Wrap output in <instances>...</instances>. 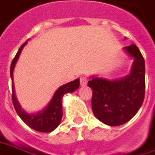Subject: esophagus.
I'll list each match as a JSON object with an SVG mask.
<instances>
[{
  "mask_svg": "<svg viewBox=\"0 0 155 155\" xmlns=\"http://www.w3.org/2000/svg\"><path fill=\"white\" fill-rule=\"evenodd\" d=\"M80 83H81V86H82V87H84V86H86L87 85V79L86 77H84V76H82V77L80 78Z\"/></svg>",
  "mask_w": 155,
  "mask_h": 155,
  "instance_id": "34e87169",
  "label": "esophagus"
}]
</instances>
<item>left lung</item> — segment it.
I'll return each mask as SVG.
<instances>
[{"mask_svg": "<svg viewBox=\"0 0 155 155\" xmlns=\"http://www.w3.org/2000/svg\"><path fill=\"white\" fill-rule=\"evenodd\" d=\"M124 50L134 58L128 75L118 80L93 76L87 82L93 90V113L99 120L108 126H120L130 120L144 101V58L134 44L125 47Z\"/></svg>", "mask_w": 155, "mask_h": 155, "instance_id": "obj_1", "label": "left lung"}]
</instances>
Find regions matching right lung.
Segmentation results:
<instances>
[{
	"instance_id": "obj_1",
	"label": "right lung",
	"mask_w": 155,
	"mask_h": 155,
	"mask_svg": "<svg viewBox=\"0 0 155 155\" xmlns=\"http://www.w3.org/2000/svg\"><path fill=\"white\" fill-rule=\"evenodd\" d=\"M28 43L26 41L23 43L19 50L17 52L16 55L15 56L14 60L12 61L10 68V76L12 79V101L15 107V109L18 114L20 118L23 120L26 124L34 130L42 133H49L54 131L57 127L62 118V102L61 100L63 95L68 93H72L74 91L79 88L80 87V80L76 79L69 83L63 85L60 87L57 90L55 91L54 96L50 101L48 105L44 108L43 110L38 112L36 114H28L22 109L21 105L19 104L15 96V92L14 87V81H13V73L16 64L19 56L21 53V51L25 47V45Z\"/></svg>"
}]
</instances>
